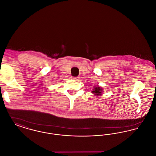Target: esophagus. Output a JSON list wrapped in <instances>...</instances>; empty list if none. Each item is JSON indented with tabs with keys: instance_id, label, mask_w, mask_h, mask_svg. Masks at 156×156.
Masks as SVG:
<instances>
[{
	"instance_id": "obj_1",
	"label": "esophagus",
	"mask_w": 156,
	"mask_h": 156,
	"mask_svg": "<svg viewBox=\"0 0 156 156\" xmlns=\"http://www.w3.org/2000/svg\"><path fill=\"white\" fill-rule=\"evenodd\" d=\"M73 80H74L75 81H78L80 80V77L79 76H76V77H73L72 78Z\"/></svg>"
}]
</instances>
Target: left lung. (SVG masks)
<instances>
[{
  "mask_svg": "<svg viewBox=\"0 0 156 156\" xmlns=\"http://www.w3.org/2000/svg\"><path fill=\"white\" fill-rule=\"evenodd\" d=\"M92 93L94 95H95L96 96H99L102 95V88L97 86V87H95L93 89V90L92 91Z\"/></svg>",
  "mask_w": 156,
  "mask_h": 156,
  "instance_id": "obj_1",
  "label": "left lung"
}]
</instances>
